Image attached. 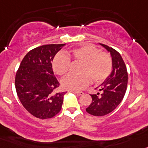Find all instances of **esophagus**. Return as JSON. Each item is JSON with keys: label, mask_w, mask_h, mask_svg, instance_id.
I'll list each match as a JSON object with an SVG mask.
<instances>
[{"label": "esophagus", "mask_w": 148, "mask_h": 148, "mask_svg": "<svg viewBox=\"0 0 148 148\" xmlns=\"http://www.w3.org/2000/svg\"><path fill=\"white\" fill-rule=\"evenodd\" d=\"M71 92H73L77 96H81L83 94V92H82V91H74V90H71Z\"/></svg>", "instance_id": "obj_1"}]
</instances>
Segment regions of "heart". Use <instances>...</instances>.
I'll return each instance as SVG.
<instances>
[{"instance_id":"heart-1","label":"heart","mask_w":148,"mask_h":148,"mask_svg":"<svg viewBox=\"0 0 148 148\" xmlns=\"http://www.w3.org/2000/svg\"><path fill=\"white\" fill-rule=\"evenodd\" d=\"M80 61L79 74H69L62 79V86L69 90H80L89 84L90 79L94 82H101L110 75L112 70V58L109 53L101 51L91 44H84L74 48L69 53L59 52L52 60V69L59 76L68 72L71 59Z\"/></svg>"}]
</instances>
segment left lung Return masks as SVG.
Returning a JSON list of instances; mask_svg holds the SVG:
<instances>
[{"instance_id": "8db88e82", "label": "left lung", "mask_w": 148, "mask_h": 148, "mask_svg": "<svg viewBox=\"0 0 148 148\" xmlns=\"http://www.w3.org/2000/svg\"><path fill=\"white\" fill-rule=\"evenodd\" d=\"M100 45L111 54L113 71L102 86L97 88L102 91V94H90L92 102L86 108V111L97 116L108 114L119 106L125 94L128 77L127 68L120 54L108 46L102 43Z\"/></svg>"}]
</instances>
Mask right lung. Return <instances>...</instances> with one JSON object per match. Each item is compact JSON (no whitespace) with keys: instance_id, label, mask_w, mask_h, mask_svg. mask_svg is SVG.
<instances>
[{"instance_id":"1","label":"right lung","mask_w":148,"mask_h":148,"mask_svg":"<svg viewBox=\"0 0 148 148\" xmlns=\"http://www.w3.org/2000/svg\"><path fill=\"white\" fill-rule=\"evenodd\" d=\"M65 44L33 49L21 61L15 75V88L23 106L32 116L45 119L60 111L66 92H55L60 83L52 70L54 56Z\"/></svg>"}]
</instances>
